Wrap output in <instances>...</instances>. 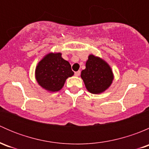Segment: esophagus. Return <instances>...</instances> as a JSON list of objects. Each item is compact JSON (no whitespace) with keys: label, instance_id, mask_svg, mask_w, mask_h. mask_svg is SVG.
Here are the masks:
<instances>
[{"label":"esophagus","instance_id":"esophagus-1","mask_svg":"<svg viewBox=\"0 0 149 149\" xmlns=\"http://www.w3.org/2000/svg\"><path fill=\"white\" fill-rule=\"evenodd\" d=\"M74 75H75V76H79V75H80V71H79H79H76V72H75Z\"/></svg>","mask_w":149,"mask_h":149}]
</instances>
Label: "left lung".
<instances>
[{
    "mask_svg": "<svg viewBox=\"0 0 149 149\" xmlns=\"http://www.w3.org/2000/svg\"><path fill=\"white\" fill-rule=\"evenodd\" d=\"M81 77L89 92L100 94L111 85L113 81V73L104 61L90 55L86 63V68L81 71Z\"/></svg>",
    "mask_w": 149,
    "mask_h": 149,
    "instance_id": "left-lung-1",
    "label": "left lung"
}]
</instances>
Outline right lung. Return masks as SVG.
I'll use <instances>...</instances> for the list:
<instances>
[{"instance_id": "1", "label": "right lung", "mask_w": 149, "mask_h": 149, "mask_svg": "<svg viewBox=\"0 0 149 149\" xmlns=\"http://www.w3.org/2000/svg\"><path fill=\"white\" fill-rule=\"evenodd\" d=\"M61 55L60 52L47 54L36 68L37 81L47 91L55 92L61 90L66 79L74 74L70 63Z\"/></svg>"}]
</instances>
